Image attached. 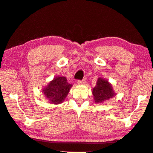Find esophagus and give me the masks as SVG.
Instances as JSON below:
<instances>
[{
  "label": "esophagus",
  "instance_id": "esophagus-1",
  "mask_svg": "<svg viewBox=\"0 0 153 153\" xmlns=\"http://www.w3.org/2000/svg\"><path fill=\"white\" fill-rule=\"evenodd\" d=\"M85 82H86V81L85 79H82V80H77V84H84Z\"/></svg>",
  "mask_w": 153,
  "mask_h": 153
}]
</instances>
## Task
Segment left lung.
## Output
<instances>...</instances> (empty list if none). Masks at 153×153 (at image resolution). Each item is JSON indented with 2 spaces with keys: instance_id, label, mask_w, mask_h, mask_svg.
Instances as JSON below:
<instances>
[{
  "instance_id": "left-lung-1",
  "label": "left lung",
  "mask_w": 153,
  "mask_h": 153,
  "mask_svg": "<svg viewBox=\"0 0 153 153\" xmlns=\"http://www.w3.org/2000/svg\"><path fill=\"white\" fill-rule=\"evenodd\" d=\"M92 94L96 103H102L115 96L112 85L101 77H99L96 86L93 88Z\"/></svg>"
}]
</instances>
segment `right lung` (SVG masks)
<instances>
[{
	"label": "right lung",
	"instance_id": "right-lung-1",
	"mask_svg": "<svg viewBox=\"0 0 153 153\" xmlns=\"http://www.w3.org/2000/svg\"><path fill=\"white\" fill-rule=\"evenodd\" d=\"M71 86L65 77H56L42 91L50 103L58 104L64 100Z\"/></svg>",
	"mask_w": 153,
	"mask_h": 153
}]
</instances>
